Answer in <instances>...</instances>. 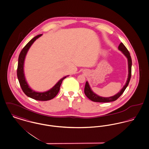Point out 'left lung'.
I'll use <instances>...</instances> for the list:
<instances>
[{
  "label": "left lung",
  "mask_w": 149,
  "mask_h": 149,
  "mask_svg": "<svg viewBox=\"0 0 149 149\" xmlns=\"http://www.w3.org/2000/svg\"><path fill=\"white\" fill-rule=\"evenodd\" d=\"M118 49L119 50H120L123 54L126 57L127 59V63H128V76H127V79L126 80L125 84L123 88L118 92L117 93H116L114 96L108 97H102L95 93H94L93 91L92 90L88 82L87 81L86 83L85 87H84V93L86 95V96L90 99L92 101L94 102H100V103H108V102H111L116 100L124 92L127 87L129 83L130 80L131 78V73H132V58L130 57V53L127 49H126V47L125 45L121 42L118 47Z\"/></svg>",
  "instance_id": "1"
}]
</instances>
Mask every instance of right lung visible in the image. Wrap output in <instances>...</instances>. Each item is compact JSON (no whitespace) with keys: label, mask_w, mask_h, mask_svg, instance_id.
I'll return each mask as SVG.
<instances>
[{"label":"right lung","mask_w":149,"mask_h":149,"mask_svg":"<svg viewBox=\"0 0 149 149\" xmlns=\"http://www.w3.org/2000/svg\"><path fill=\"white\" fill-rule=\"evenodd\" d=\"M42 36V34H39L33 37L22 49L21 51L18 59V66L17 70V78L19 81L20 85L22 87V89L24 93L28 97L33 99L39 101H47L53 99L58 93L60 89V86L63 79H65L69 75L63 77L62 79L58 81L57 83L50 90L46 91L37 92L33 90L28 85L24 75V61L26 57V55L29 50V48L33 44L34 41Z\"/></svg>","instance_id":"right-lung-1"}]
</instances>
